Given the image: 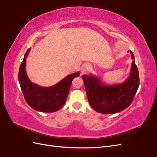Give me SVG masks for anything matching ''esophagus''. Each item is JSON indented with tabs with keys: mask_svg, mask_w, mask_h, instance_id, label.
I'll return each instance as SVG.
<instances>
[{
	"mask_svg": "<svg viewBox=\"0 0 157 157\" xmlns=\"http://www.w3.org/2000/svg\"><path fill=\"white\" fill-rule=\"evenodd\" d=\"M91 68V66H90V64L88 63H86V64H84V66L82 67V72L84 73H86L88 71L90 70V69Z\"/></svg>",
	"mask_w": 157,
	"mask_h": 157,
	"instance_id": "34e87169",
	"label": "esophagus"
}]
</instances>
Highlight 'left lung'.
<instances>
[{"instance_id": "8db88e82", "label": "left lung", "mask_w": 157, "mask_h": 157, "mask_svg": "<svg viewBox=\"0 0 157 157\" xmlns=\"http://www.w3.org/2000/svg\"><path fill=\"white\" fill-rule=\"evenodd\" d=\"M128 52L134 61L129 77L123 83L107 85L96 76L82 75L90 105L96 111L103 114L121 112L129 106L134 99L140 85V77L134 55L131 50Z\"/></svg>"}]
</instances>
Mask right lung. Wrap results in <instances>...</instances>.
I'll return each mask as SVG.
<instances>
[{"label": "right lung", "instance_id": "right-lung-1", "mask_svg": "<svg viewBox=\"0 0 157 157\" xmlns=\"http://www.w3.org/2000/svg\"><path fill=\"white\" fill-rule=\"evenodd\" d=\"M31 48L25 54L19 70L18 79L23 96L31 107L35 111L52 113L58 111L63 106L67 99L72 80L80 75V73L69 75L58 84L50 87H42L33 83L25 71L26 58Z\"/></svg>", "mask_w": 157, "mask_h": 157}]
</instances>
